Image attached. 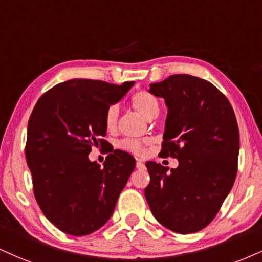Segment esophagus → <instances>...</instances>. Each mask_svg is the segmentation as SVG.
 Here are the masks:
<instances>
[{"label":"esophagus","mask_w":262,"mask_h":262,"mask_svg":"<svg viewBox=\"0 0 262 262\" xmlns=\"http://www.w3.org/2000/svg\"><path fill=\"white\" fill-rule=\"evenodd\" d=\"M136 167H137V169H144V164L142 163V161L138 160L136 163Z\"/></svg>","instance_id":"obj_1"}]
</instances>
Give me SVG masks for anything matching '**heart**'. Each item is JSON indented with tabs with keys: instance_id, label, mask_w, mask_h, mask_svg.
Wrapping results in <instances>:
<instances>
[{
	"instance_id": "obj_1",
	"label": "heart",
	"mask_w": 262,
	"mask_h": 262,
	"mask_svg": "<svg viewBox=\"0 0 262 262\" xmlns=\"http://www.w3.org/2000/svg\"><path fill=\"white\" fill-rule=\"evenodd\" d=\"M131 105L137 113L146 119L156 118L159 113L160 104L159 101L153 93L147 91V90H140L131 96ZM119 118V108L116 105H109L106 108L104 114V125L108 131H114L118 125ZM149 140H134V138H126L120 141L119 148L121 150L127 151V153L135 154V156H143L146 154L147 146H149Z\"/></svg>"
}]
</instances>
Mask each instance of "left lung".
Wrapping results in <instances>:
<instances>
[{"label": "left lung", "instance_id": "left-lung-1", "mask_svg": "<svg viewBox=\"0 0 262 262\" xmlns=\"http://www.w3.org/2000/svg\"><path fill=\"white\" fill-rule=\"evenodd\" d=\"M165 99L167 118L160 154L176 169L147 161L144 195L154 217L170 231L194 233L215 219L233 187L239 130L233 108L220 90L200 77L176 74L151 83Z\"/></svg>", "mask_w": 262, "mask_h": 262}]
</instances>
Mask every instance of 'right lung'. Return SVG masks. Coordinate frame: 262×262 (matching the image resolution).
Returning a JSON list of instances; mask_svg holds the SVG:
<instances>
[{"instance_id":"1","label":"right lung","mask_w":262,"mask_h":262,"mask_svg":"<svg viewBox=\"0 0 262 262\" xmlns=\"http://www.w3.org/2000/svg\"><path fill=\"white\" fill-rule=\"evenodd\" d=\"M134 83L73 79L45 92L32 109L25 146L32 190L43 215L64 233L101 228L135 169V158L120 149L111 150L104 166L89 160L93 146L109 147L103 138L106 108Z\"/></svg>"}]
</instances>
